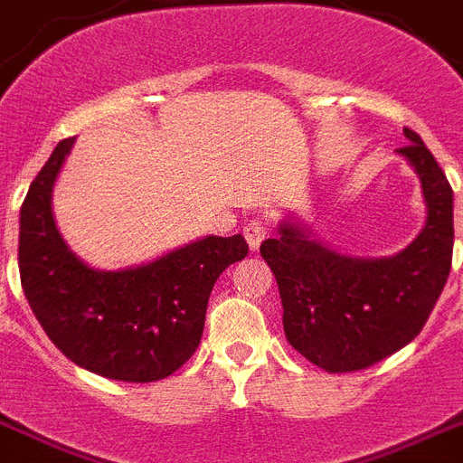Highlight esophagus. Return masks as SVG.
<instances>
[{
	"label": "esophagus",
	"mask_w": 463,
	"mask_h": 463,
	"mask_svg": "<svg viewBox=\"0 0 463 463\" xmlns=\"http://www.w3.org/2000/svg\"><path fill=\"white\" fill-rule=\"evenodd\" d=\"M267 234H269V220H267V217H253V220H248L246 227H243V236H246L250 250L260 248V243L265 241Z\"/></svg>",
	"instance_id": "34e87169"
}]
</instances>
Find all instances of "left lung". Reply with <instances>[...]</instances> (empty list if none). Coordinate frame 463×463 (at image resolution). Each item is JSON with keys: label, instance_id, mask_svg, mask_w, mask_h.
<instances>
[{"label": "left lung", "instance_id": "8db88e82", "mask_svg": "<svg viewBox=\"0 0 463 463\" xmlns=\"http://www.w3.org/2000/svg\"><path fill=\"white\" fill-rule=\"evenodd\" d=\"M397 148L419 172L426 227L392 258H350L281 224L260 253L277 277L284 334L305 360L347 373L391 357L429 322L449 277L454 246L452 186L421 137L404 128Z\"/></svg>", "mask_w": 463, "mask_h": 463}]
</instances>
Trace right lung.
Listing matches in <instances>:
<instances>
[{"instance_id": "1", "label": "right lung", "mask_w": 463, "mask_h": 463, "mask_svg": "<svg viewBox=\"0 0 463 463\" xmlns=\"http://www.w3.org/2000/svg\"><path fill=\"white\" fill-rule=\"evenodd\" d=\"M72 141H59L21 205L23 293L71 362L113 381H160L196 353L210 291L248 243L241 234L208 236L135 269H91L68 250L52 215L53 179Z\"/></svg>"}]
</instances>
